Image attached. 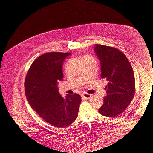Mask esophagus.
<instances>
[{
    "mask_svg": "<svg viewBox=\"0 0 153 153\" xmlns=\"http://www.w3.org/2000/svg\"><path fill=\"white\" fill-rule=\"evenodd\" d=\"M91 95L90 94H83L82 95V97L85 98V99H90L91 98Z\"/></svg>",
    "mask_w": 153,
    "mask_h": 153,
    "instance_id": "1",
    "label": "esophagus"
}]
</instances>
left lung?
Returning <instances> with one entry per match:
<instances>
[{"mask_svg":"<svg viewBox=\"0 0 153 153\" xmlns=\"http://www.w3.org/2000/svg\"><path fill=\"white\" fill-rule=\"evenodd\" d=\"M95 52L100 61L101 78L108 81L107 95L99 113L104 116L116 117L126 109L133 100L135 80L133 69L126 56L119 49L96 44Z\"/></svg>","mask_w":153,"mask_h":153,"instance_id":"obj_1","label":"left lung"}]
</instances>
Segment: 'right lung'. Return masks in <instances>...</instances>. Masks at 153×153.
I'll return each instance as SVG.
<instances>
[{
	"instance_id": "add662e5",
	"label": "right lung",
	"mask_w": 153,
	"mask_h": 153,
	"mask_svg": "<svg viewBox=\"0 0 153 153\" xmlns=\"http://www.w3.org/2000/svg\"><path fill=\"white\" fill-rule=\"evenodd\" d=\"M71 53L49 52L36 59L26 74L25 94L31 108L47 123L58 128L72 124L78 116L81 98L79 94L58 92V80L63 79V63Z\"/></svg>"
}]
</instances>
